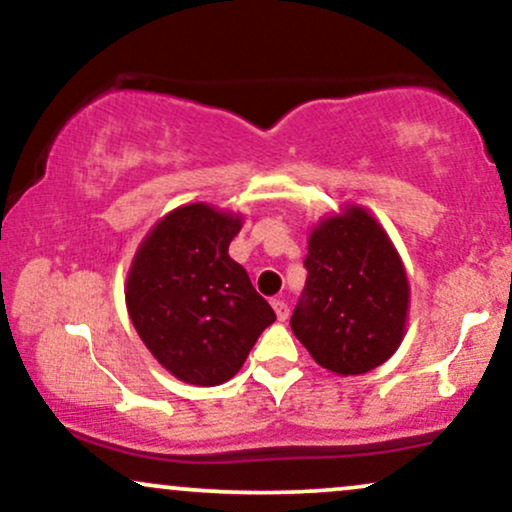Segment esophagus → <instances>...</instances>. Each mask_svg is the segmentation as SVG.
I'll use <instances>...</instances> for the list:
<instances>
[{
    "mask_svg": "<svg viewBox=\"0 0 512 512\" xmlns=\"http://www.w3.org/2000/svg\"><path fill=\"white\" fill-rule=\"evenodd\" d=\"M272 308H274V313H276V317H279L281 322H284L286 317H289V305H286L284 301H279V298H276V301H272Z\"/></svg>",
    "mask_w": 512,
    "mask_h": 512,
    "instance_id": "34e87169",
    "label": "esophagus"
}]
</instances>
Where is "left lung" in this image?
<instances>
[{"label":"left lung","mask_w":512,"mask_h":512,"mask_svg":"<svg viewBox=\"0 0 512 512\" xmlns=\"http://www.w3.org/2000/svg\"><path fill=\"white\" fill-rule=\"evenodd\" d=\"M308 281L291 330L334 375H361L385 363L409 322V279L383 223L361 204H344L310 228Z\"/></svg>","instance_id":"8db88e82"}]
</instances>
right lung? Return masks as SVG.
I'll return each mask as SVG.
<instances>
[{"mask_svg":"<svg viewBox=\"0 0 512 512\" xmlns=\"http://www.w3.org/2000/svg\"><path fill=\"white\" fill-rule=\"evenodd\" d=\"M243 221L207 202L182 204L151 226L129 264V320L151 356L187 385L231 380L276 320L228 255Z\"/></svg>","mask_w":512,"mask_h":512,"instance_id":"right-lung-1","label":"right lung"}]
</instances>
